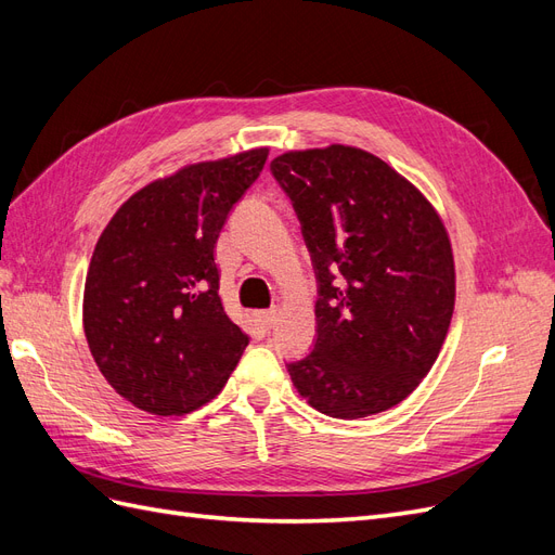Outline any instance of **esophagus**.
<instances>
[{
  "instance_id": "esophagus-1",
  "label": "esophagus",
  "mask_w": 555,
  "mask_h": 555,
  "mask_svg": "<svg viewBox=\"0 0 555 555\" xmlns=\"http://www.w3.org/2000/svg\"><path fill=\"white\" fill-rule=\"evenodd\" d=\"M278 314H280V310L271 308V310H261L257 317H259V322H261L263 328H273L278 324Z\"/></svg>"
}]
</instances>
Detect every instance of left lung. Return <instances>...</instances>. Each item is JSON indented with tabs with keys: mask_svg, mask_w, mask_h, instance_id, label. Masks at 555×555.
<instances>
[{
	"mask_svg": "<svg viewBox=\"0 0 555 555\" xmlns=\"http://www.w3.org/2000/svg\"><path fill=\"white\" fill-rule=\"evenodd\" d=\"M319 282L317 343L289 363L300 398L335 418L391 410L428 375L456 304L447 227L424 192L354 145L271 162Z\"/></svg>",
	"mask_w": 555,
	"mask_h": 555,
	"instance_id": "1",
	"label": "left lung"
}]
</instances>
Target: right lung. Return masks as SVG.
<instances>
[{
  "mask_svg": "<svg viewBox=\"0 0 555 555\" xmlns=\"http://www.w3.org/2000/svg\"><path fill=\"white\" fill-rule=\"evenodd\" d=\"M268 147L180 166L117 208L99 236L82 328L99 371L133 408L180 416L224 389L249 335L224 312L217 236Z\"/></svg>",
  "mask_w": 555,
  "mask_h": 555,
  "instance_id": "1",
  "label": "right lung"
}]
</instances>
